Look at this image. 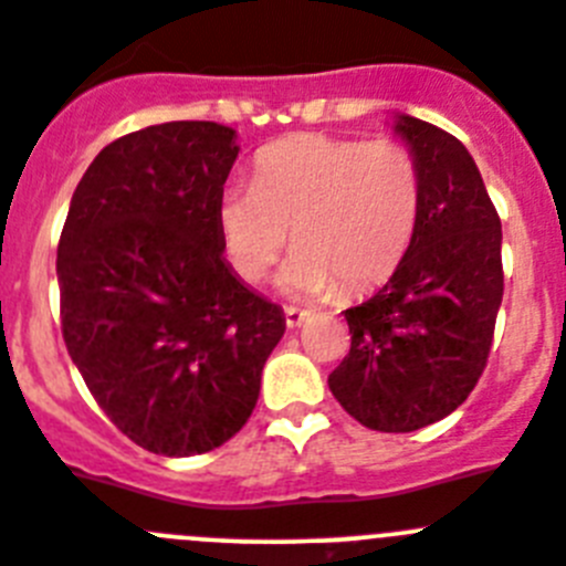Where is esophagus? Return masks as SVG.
<instances>
[{
	"instance_id": "34e87169",
	"label": "esophagus",
	"mask_w": 566,
	"mask_h": 566,
	"mask_svg": "<svg viewBox=\"0 0 566 566\" xmlns=\"http://www.w3.org/2000/svg\"><path fill=\"white\" fill-rule=\"evenodd\" d=\"M284 321H287L290 329H295V327H302L304 321H307V313L298 307H284Z\"/></svg>"
}]
</instances>
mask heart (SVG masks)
I'll list each match as a JSON object with an SVG mask.
<instances>
[{"instance_id": "1", "label": "heart", "mask_w": 566, "mask_h": 566, "mask_svg": "<svg viewBox=\"0 0 566 566\" xmlns=\"http://www.w3.org/2000/svg\"><path fill=\"white\" fill-rule=\"evenodd\" d=\"M422 208L415 151L391 137L302 135L268 146L253 186H231L217 202L228 262L259 282L287 248L282 273L293 293L358 295L384 284L409 253Z\"/></svg>"}]
</instances>
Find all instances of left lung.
Listing matches in <instances>:
<instances>
[{
    "instance_id": "1",
    "label": "left lung",
    "mask_w": 566,
    "mask_h": 566,
    "mask_svg": "<svg viewBox=\"0 0 566 566\" xmlns=\"http://www.w3.org/2000/svg\"><path fill=\"white\" fill-rule=\"evenodd\" d=\"M422 171L409 253L369 302L344 313L349 353L329 375L360 426L403 434L465 403L485 371L505 293L502 222L480 169L454 135L397 120Z\"/></svg>"
}]
</instances>
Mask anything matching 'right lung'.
I'll list each match as a JSON object with an SVG mask.
<instances>
[{
  "label": "right lung",
  "instance_id": "add662e5",
  "mask_svg": "<svg viewBox=\"0 0 566 566\" xmlns=\"http://www.w3.org/2000/svg\"><path fill=\"white\" fill-rule=\"evenodd\" d=\"M233 129L171 120L112 140L61 228V335L86 389L132 442L206 454L251 417L282 310L222 259L217 202Z\"/></svg>",
  "mask_w": 566,
  "mask_h": 566
}]
</instances>
